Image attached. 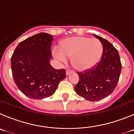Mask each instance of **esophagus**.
Listing matches in <instances>:
<instances>
[{
	"label": "esophagus",
	"mask_w": 134,
	"mask_h": 134,
	"mask_svg": "<svg viewBox=\"0 0 134 134\" xmlns=\"http://www.w3.org/2000/svg\"><path fill=\"white\" fill-rule=\"evenodd\" d=\"M72 73H73V71H70V70H67V71H66V75H69L71 74Z\"/></svg>",
	"instance_id": "esophagus-1"
}]
</instances>
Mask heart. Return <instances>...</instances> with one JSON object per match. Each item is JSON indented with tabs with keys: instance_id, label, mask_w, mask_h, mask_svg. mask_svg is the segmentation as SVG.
Returning a JSON list of instances; mask_svg holds the SVG:
<instances>
[{
	"instance_id": "1",
	"label": "heart",
	"mask_w": 134,
	"mask_h": 134,
	"mask_svg": "<svg viewBox=\"0 0 134 134\" xmlns=\"http://www.w3.org/2000/svg\"><path fill=\"white\" fill-rule=\"evenodd\" d=\"M55 57L65 62L72 56V63L79 70H87L96 65L102 53V46L97 39L86 37H71L61 44V49H53Z\"/></svg>"
}]
</instances>
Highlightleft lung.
Wrapping results in <instances>:
<instances>
[{"mask_svg":"<svg viewBox=\"0 0 134 134\" xmlns=\"http://www.w3.org/2000/svg\"><path fill=\"white\" fill-rule=\"evenodd\" d=\"M94 36L102 44V57L93 68L77 72L79 81L75 87L78 95L92 102L103 99L114 91L122 70L118 50L107 40L97 35Z\"/></svg>","mask_w":134,"mask_h":134,"instance_id":"obj_1","label":"left lung"}]
</instances>
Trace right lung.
Segmentation results:
<instances>
[{"mask_svg":"<svg viewBox=\"0 0 134 134\" xmlns=\"http://www.w3.org/2000/svg\"><path fill=\"white\" fill-rule=\"evenodd\" d=\"M53 40L49 34H37L21 42L11 57L15 83L29 98L40 100L53 95L65 78V70L55 69L50 65Z\"/></svg>","mask_w":134,"mask_h":134,"instance_id":"add662e5","label":"right lung"}]
</instances>
